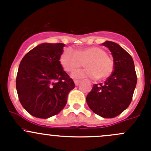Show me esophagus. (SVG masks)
Instances as JSON below:
<instances>
[{
	"label": "esophagus",
	"instance_id": "34e87169",
	"mask_svg": "<svg viewBox=\"0 0 151 151\" xmlns=\"http://www.w3.org/2000/svg\"><path fill=\"white\" fill-rule=\"evenodd\" d=\"M74 84H75L76 86H77V85L80 84V81L79 80H74Z\"/></svg>",
	"mask_w": 151,
	"mask_h": 151
}]
</instances>
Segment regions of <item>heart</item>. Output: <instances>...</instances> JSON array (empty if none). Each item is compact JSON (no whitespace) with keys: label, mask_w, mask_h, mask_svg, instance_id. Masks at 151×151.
I'll return each mask as SVG.
<instances>
[{"label":"heart","mask_w":151,"mask_h":151,"mask_svg":"<svg viewBox=\"0 0 151 151\" xmlns=\"http://www.w3.org/2000/svg\"><path fill=\"white\" fill-rule=\"evenodd\" d=\"M60 63L66 71L71 72L85 65L86 68L77 70L71 74L74 79L104 80L112 73L114 62L103 49L88 47L75 50L67 48L60 56Z\"/></svg>","instance_id":"b5f03b06"}]
</instances>
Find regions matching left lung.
<instances>
[{"instance_id":"obj_1","label":"left lung","mask_w":151,"mask_h":151,"mask_svg":"<svg viewBox=\"0 0 151 151\" xmlns=\"http://www.w3.org/2000/svg\"><path fill=\"white\" fill-rule=\"evenodd\" d=\"M112 53L114 71L104 83L95 84L86 97L90 109L105 118L118 116L129 106L137 85V74L132 56L115 42L102 44Z\"/></svg>"}]
</instances>
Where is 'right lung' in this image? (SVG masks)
<instances>
[{"label":"right lung","instance_id":"obj_1","mask_svg":"<svg viewBox=\"0 0 151 151\" xmlns=\"http://www.w3.org/2000/svg\"><path fill=\"white\" fill-rule=\"evenodd\" d=\"M64 46L62 43L41 44L21 60L17 91L21 104L33 116L48 118L58 114L75 87L60 63Z\"/></svg>","mask_w":151,"mask_h":151}]
</instances>
